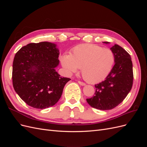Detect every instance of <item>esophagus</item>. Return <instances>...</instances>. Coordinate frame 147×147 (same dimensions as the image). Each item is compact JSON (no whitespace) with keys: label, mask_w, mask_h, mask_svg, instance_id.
I'll return each mask as SVG.
<instances>
[{"label":"esophagus","mask_w":147,"mask_h":147,"mask_svg":"<svg viewBox=\"0 0 147 147\" xmlns=\"http://www.w3.org/2000/svg\"><path fill=\"white\" fill-rule=\"evenodd\" d=\"M78 83H79L80 84V85H82V86H85V84H86L84 83H83V82H80V81H78Z\"/></svg>","instance_id":"obj_1"}]
</instances>
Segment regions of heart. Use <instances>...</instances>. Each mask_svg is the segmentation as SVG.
I'll use <instances>...</instances> for the list:
<instances>
[{"mask_svg": "<svg viewBox=\"0 0 147 147\" xmlns=\"http://www.w3.org/2000/svg\"><path fill=\"white\" fill-rule=\"evenodd\" d=\"M65 72L71 75L79 68L83 78L89 83H99L108 76L114 64L113 52L93 44H82L74 48L70 55L61 57Z\"/></svg>", "mask_w": 147, "mask_h": 147, "instance_id": "heart-1", "label": "heart"}]
</instances>
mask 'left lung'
<instances>
[{
  "mask_svg": "<svg viewBox=\"0 0 147 147\" xmlns=\"http://www.w3.org/2000/svg\"><path fill=\"white\" fill-rule=\"evenodd\" d=\"M110 50L114 55L115 65L105 80L95 85V95L86 99L91 107L101 110H111L121 103L130 92L133 83L132 63L129 54L117 44Z\"/></svg>",
  "mask_w": 147,
  "mask_h": 147,
  "instance_id": "left-lung-1",
  "label": "left lung"
}]
</instances>
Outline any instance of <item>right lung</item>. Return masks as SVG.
Segmentation results:
<instances>
[{"instance_id":"obj_1","label":"right lung","mask_w":147,"mask_h":147,"mask_svg":"<svg viewBox=\"0 0 147 147\" xmlns=\"http://www.w3.org/2000/svg\"><path fill=\"white\" fill-rule=\"evenodd\" d=\"M59 50L55 43H29L18 51L13 63L12 80L15 91L28 105L45 109L61 98L65 84L70 80L62 77L58 66Z\"/></svg>"}]
</instances>
